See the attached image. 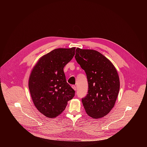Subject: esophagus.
<instances>
[{"mask_svg": "<svg viewBox=\"0 0 147 147\" xmlns=\"http://www.w3.org/2000/svg\"><path fill=\"white\" fill-rule=\"evenodd\" d=\"M72 88H73V90H74L76 91V90H77V87H76V86H72Z\"/></svg>", "mask_w": 147, "mask_h": 147, "instance_id": "esophagus-1", "label": "esophagus"}]
</instances>
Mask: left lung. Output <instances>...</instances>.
Segmentation results:
<instances>
[{"mask_svg":"<svg viewBox=\"0 0 147 147\" xmlns=\"http://www.w3.org/2000/svg\"><path fill=\"white\" fill-rule=\"evenodd\" d=\"M75 59L87 77L88 94L82 98L86 113L94 119L106 116L113 108L119 92L116 68L108 59L95 50L77 48Z\"/></svg>","mask_w":147,"mask_h":147,"instance_id":"1","label":"left lung"}]
</instances>
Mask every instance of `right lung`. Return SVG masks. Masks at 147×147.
<instances>
[{
    "instance_id": "add662e5",
    "label": "right lung",
    "mask_w": 147,
    "mask_h": 147,
    "mask_svg": "<svg viewBox=\"0 0 147 147\" xmlns=\"http://www.w3.org/2000/svg\"><path fill=\"white\" fill-rule=\"evenodd\" d=\"M75 49L53 50L39 59L30 74L28 87L34 105L48 117L59 116L74 96L63 68L74 56Z\"/></svg>"
}]
</instances>
